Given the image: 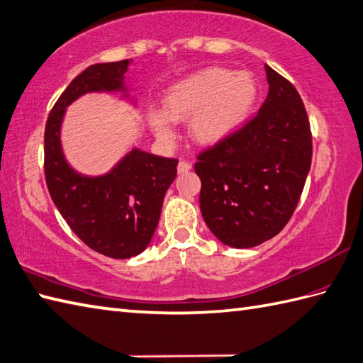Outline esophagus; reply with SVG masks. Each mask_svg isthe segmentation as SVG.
Instances as JSON below:
<instances>
[{
  "mask_svg": "<svg viewBox=\"0 0 363 363\" xmlns=\"http://www.w3.org/2000/svg\"><path fill=\"white\" fill-rule=\"evenodd\" d=\"M191 167H192V164L189 163V161H186V160H180L179 167H177V169H179V172H180V174H183V172H188Z\"/></svg>",
  "mask_w": 363,
  "mask_h": 363,
  "instance_id": "1",
  "label": "esophagus"
}]
</instances>
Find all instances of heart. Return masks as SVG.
<instances>
[{
    "instance_id": "heart-1",
    "label": "heart",
    "mask_w": 363,
    "mask_h": 363,
    "mask_svg": "<svg viewBox=\"0 0 363 363\" xmlns=\"http://www.w3.org/2000/svg\"><path fill=\"white\" fill-rule=\"evenodd\" d=\"M259 94L250 71L211 67L175 82L164 93V110L149 108L147 121L161 141L175 140L174 121L189 117V135L200 144H214L242 125Z\"/></svg>"
}]
</instances>
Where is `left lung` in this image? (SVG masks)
<instances>
[{
  "label": "left lung",
  "mask_w": 363,
  "mask_h": 363,
  "mask_svg": "<svg viewBox=\"0 0 363 363\" xmlns=\"http://www.w3.org/2000/svg\"><path fill=\"white\" fill-rule=\"evenodd\" d=\"M269 94L259 111L197 155L200 209L213 235L256 247L283 230L300 202L312 161V133L296 88L265 65Z\"/></svg>",
  "instance_id": "left-lung-1"
}]
</instances>
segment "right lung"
I'll list each match as a JSON object with an SVG mask.
<instances>
[{"label":"right lung","instance_id":"add662e5","mask_svg":"<svg viewBox=\"0 0 363 363\" xmlns=\"http://www.w3.org/2000/svg\"><path fill=\"white\" fill-rule=\"evenodd\" d=\"M127 67L128 60H119L80 72L54 104L45 127V179L52 202L85 245L115 259L140 255L149 245L179 160L133 149L107 175H79L62 154L60 124L79 96L121 90Z\"/></svg>","mask_w":363,"mask_h":363}]
</instances>
